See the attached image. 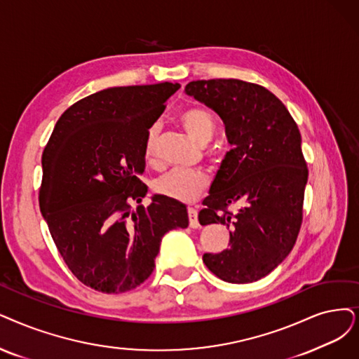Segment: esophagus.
<instances>
[{
	"instance_id": "1",
	"label": "esophagus",
	"mask_w": 359,
	"mask_h": 359,
	"mask_svg": "<svg viewBox=\"0 0 359 359\" xmlns=\"http://www.w3.org/2000/svg\"><path fill=\"white\" fill-rule=\"evenodd\" d=\"M189 219H190V226L191 228H198V219H197V210L194 208H189Z\"/></svg>"
}]
</instances>
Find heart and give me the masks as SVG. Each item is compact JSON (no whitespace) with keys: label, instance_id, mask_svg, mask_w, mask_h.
<instances>
[{"label":"heart","instance_id":"1","mask_svg":"<svg viewBox=\"0 0 359 359\" xmlns=\"http://www.w3.org/2000/svg\"><path fill=\"white\" fill-rule=\"evenodd\" d=\"M180 123L198 146H206L215 134V119L203 107H189L180 114ZM157 126H151L144 142V156L150 162L154 157ZM208 177L198 170H170L154 181V190L172 200L190 203L208 189Z\"/></svg>","mask_w":359,"mask_h":359}]
</instances>
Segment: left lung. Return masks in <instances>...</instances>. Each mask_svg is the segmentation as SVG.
Returning a JSON list of instances; mask_svg holds the SVG:
<instances>
[{
	"label": "left lung",
	"instance_id": "obj_1",
	"mask_svg": "<svg viewBox=\"0 0 359 359\" xmlns=\"http://www.w3.org/2000/svg\"><path fill=\"white\" fill-rule=\"evenodd\" d=\"M184 91L218 114L231 146L198 213L202 225L229 228V248L205 253L203 262L226 283L257 281L287 257L302 224L308 168L299 128L261 85L209 79L193 81ZM238 201L243 208L236 214L226 210Z\"/></svg>",
	"mask_w": 359,
	"mask_h": 359
}]
</instances>
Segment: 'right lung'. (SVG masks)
I'll use <instances>...</instances> for the list:
<instances>
[{
  "instance_id": "obj_1",
  "label": "right lung",
  "mask_w": 359,
  "mask_h": 359,
  "mask_svg": "<svg viewBox=\"0 0 359 359\" xmlns=\"http://www.w3.org/2000/svg\"><path fill=\"white\" fill-rule=\"evenodd\" d=\"M181 85L98 91L70 106L42 153L39 208L63 261L88 287L118 294L144 283L163 236L189 226L187 206L147 194L144 142Z\"/></svg>"
}]
</instances>
